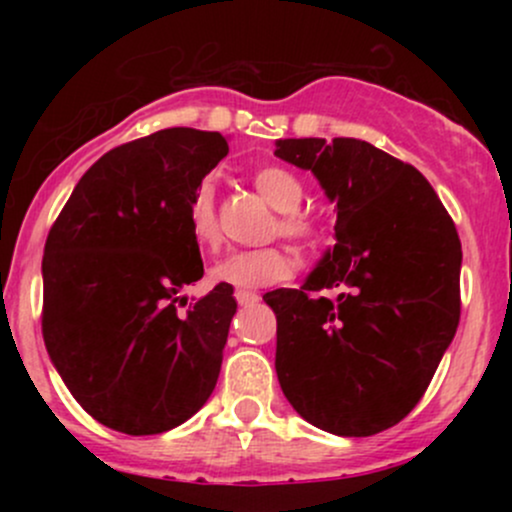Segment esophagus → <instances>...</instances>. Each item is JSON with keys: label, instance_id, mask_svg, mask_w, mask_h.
<instances>
[{"label": "esophagus", "instance_id": "obj_1", "mask_svg": "<svg viewBox=\"0 0 512 512\" xmlns=\"http://www.w3.org/2000/svg\"><path fill=\"white\" fill-rule=\"evenodd\" d=\"M236 301H238L240 305H245V308H248V305H255L257 301H260V296H257L255 291L238 289V291H236Z\"/></svg>", "mask_w": 512, "mask_h": 512}]
</instances>
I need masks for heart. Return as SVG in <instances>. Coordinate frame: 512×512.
Returning <instances> with one entry per match:
<instances>
[{
	"label": "heart",
	"mask_w": 512,
	"mask_h": 512,
	"mask_svg": "<svg viewBox=\"0 0 512 512\" xmlns=\"http://www.w3.org/2000/svg\"><path fill=\"white\" fill-rule=\"evenodd\" d=\"M257 192L267 199L276 211H284L279 219V233L293 240L301 250H313L320 240L317 226L308 216L298 214L303 202V187L289 170L279 166H264L252 175ZM187 228L202 248H214L219 243V228H216V207L214 190L209 182H202L187 207ZM293 272L291 255L279 245L255 250H236L228 252L211 267V279L216 284L238 286V289H257V286H269L276 281L289 279Z\"/></svg>",
	"instance_id": "obj_1"
}]
</instances>
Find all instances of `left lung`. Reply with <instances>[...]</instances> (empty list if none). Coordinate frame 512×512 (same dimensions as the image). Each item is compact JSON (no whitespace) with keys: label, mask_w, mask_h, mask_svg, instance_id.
Returning a JSON list of instances; mask_svg holds the SVG:
<instances>
[{"label":"left lung","mask_w":512,"mask_h":512,"mask_svg":"<svg viewBox=\"0 0 512 512\" xmlns=\"http://www.w3.org/2000/svg\"><path fill=\"white\" fill-rule=\"evenodd\" d=\"M274 154L337 204V243L301 289L264 293L279 385L308 424L375 436L419 404L460 325L457 228L419 170L361 139H279Z\"/></svg>","instance_id":"1"}]
</instances>
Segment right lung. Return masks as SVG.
Returning <instances> with one entry per match:
<instances>
[{"label": "right lung", "mask_w": 512, "mask_h": 512, "mask_svg": "<svg viewBox=\"0 0 512 512\" xmlns=\"http://www.w3.org/2000/svg\"><path fill=\"white\" fill-rule=\"evenodd\" d=\"M226 154V137L190 127L115 146L76 182L45 240L50 361L113 431L156 436L185 424L219 380L233 286L187 309L180 291L204 274L187 207Z\"/></svg>", "instance_id": "1"}]
</instances>
